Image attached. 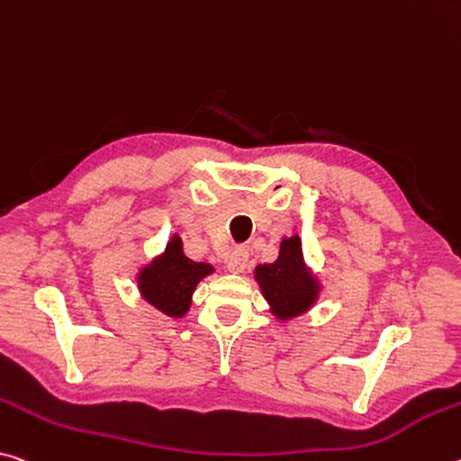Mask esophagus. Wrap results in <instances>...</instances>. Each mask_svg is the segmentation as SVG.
<instances>
[{
    "label": "esophagus",
    "mask_w": 461,
    "mask_h": 461,
    "mask_svg": "<svg viewBox=\"0 0 461 461\" xmlns=\"http://www.w3.org/2000/svg\"><path fill=\"white\" fill-rule=\"evenodd\" d=\"M248 267V250L246 248H233L228 257V270L230 273H244V268Z\"/></svg>",
    "instance_id": "34e87169"
}]
</instances>
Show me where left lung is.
Returning <instances> with one entry per match:
<instances>
[{"mask_svg":"<svg viewBox=\"0 0 461 461\" xmlns=\"http://www.w3.org/2000/svg\"><path fill=\"white\" fill-rule=\"evenodd\" d=\"M254 279L260 285L270 313L281 322L310 312L322 289L318 276L305 265L302 238L297 233L281 240L279 258L254 268Z\"/></svg>","mask_w":461,"mask_h":461,"instance_id":"left-lung-1","label":"left lung"}]
</instances>
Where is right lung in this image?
<instances>
[{"mask_svg":"<svg viewBox=\"0 0 461 461\" xmlns=\"http://www.w3.org/2000/svg\"><path fill=\"white\" fill-rule=\"evenodd\" d=\"M207 262H194L182 250V240L174 233L166 250L143 265L137 273L139 294L153 308L170 318H182L191 310L193 294L204 276L213 275Z\"/></svg>","mask_w":461,"mask_h":461,"instance_id":"right-lung-1","label":"right lung"}]
</instances>
